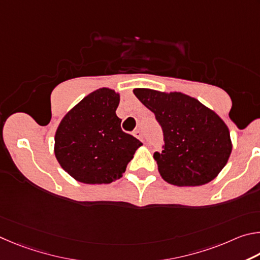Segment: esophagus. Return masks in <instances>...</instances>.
Returning <instances> with one entry per match:
<instances>
[{
	"label": "esophagus",
	"mask_w": 260,
	"mask_h": 260,
	"mask_svg": "<svg viewBox=\"0 0 260 260\" xmlns=\"http://www.w3.org/2000/svg\"><path fill=\"white\" fill-rule=\"evenodd\" d=\"M134 136L136 138H138L139 140H143V133L140 130H136L134 131Z\"/></svg>",
	"instance_id": "esophagus-1"
}]
</instances>
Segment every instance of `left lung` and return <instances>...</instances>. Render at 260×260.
<instances>
[{"label": "left lung", "instance_id": "obj_1", "mask_svg": "<svg viewBox=\"0 0 260 260\" xmlns=\"http://www.w3.org/2000/svg\"><path fill=\"white\" fill-rule=\"evenodd\" d=\"M162 127V152H155L162 178L176 186H200L216 178L232 152L229 127L215 112L180 92L135 89Z\"/></svg>", "mask_w": 260, "mask_h": 260}]
</instances>
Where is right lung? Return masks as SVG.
<instances>
[{"label":"right lung","mask_w":260,"mask_h":260,"mask_svg":"<svg viewBox=\"0 0 260 260\" xmlns=\"http://www.w3.org/2000/svg\"><path fill=\"white\" fill-rule=\"evenodd\" d=\"M120 95L103 88L72 108L59 124L54 154L73 178L84 184H109L120 178L142 143L121 129L116 116Z\"/></svg>","instance_id":"1"}]
</instances>
